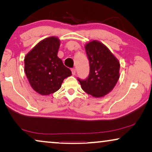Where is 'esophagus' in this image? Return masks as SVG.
<instances>
[{
  "instance_id": "1",
  "label": "esophagus",
  "mask_w": 152,
  "mask_h": 152,
  "mask_svg": "<svg viewBox=\"0 0 152 152\" xmlns=\"http://www.w3.org/2000/svg\"><path fill=\"white\" fill-rule=\"evenodd\" d=\"M71 71H72V75H75V73H76V70H75V68H72Z\"/></svg>"
}]
</instances>
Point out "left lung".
Here are the masks:
<instances>
[{"mask_svg":"<svg viewBox=\"0 0 152 152\" xmlns=\"http://www.w3.org/2000/svg\"><path fill=\"white\" fill-rule=\"evenodd\" d=\"M90 72L86 80L77 79L83 91L95 97H101L113 90L120 77V62L109 49L98 41L85 45Z\"/></svg>","mask_w":152,"mask_h":152,"instance_id":"left-lung-1","label":"left lung"}]
</instances>
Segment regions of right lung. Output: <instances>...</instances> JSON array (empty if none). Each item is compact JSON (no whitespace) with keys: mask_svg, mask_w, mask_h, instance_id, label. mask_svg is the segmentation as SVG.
<instances>
[{"mask_svg":"<svg viewBox=\"0 0 152 152\" xmlns=\"http://www.w3.org/2000/svg\"><path fill=\"white\" fill-rule=\"evenodd\" d=\"M59 46L58 37H48L37 43L25 57L27 78L32 88L42 95L57 91L64 79L72 75L57 57Z\"/></svg>","mask_w":152,"mask_h":152,"instance_id":"add662e5","label":"right lung"}]
</instances>
